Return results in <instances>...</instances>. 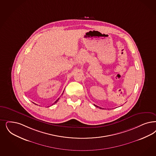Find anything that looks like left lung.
Listing matches in <instances>:
<instances>
[{
  "mask_svg": "<svg viewBox=\"0 0 156 156\" xmlns=\"http://www.w3.org/2000/svg\"><path fill=\"white\" fill-rule=\"evenodd\" d=\"M94 106H95V107H96L98 108V106H97V105H94Z\"/></svg>",
  "mask_w": 156,
  "mask_h": 156,
  "instance_id": "left-lung-1",
  "label": "left lung"
}]
</instances>
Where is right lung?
I'll return each mask as SVG.
<instances>
[{
	"instance_id": "right-lung-1",
	"label": "right lung",
	"mask_w": 156,
	"mask_h": 156,
	"mask_svg": "<svg viewBox=\"0 0 156 156\" xmlns=\"http://www.w3.org/2000/svg\"><path fill=\"white\" fill-rule=\"evenodd\" d=\"M63 92H64V91H63ZM59 98H58V100H56V101H55V102H54V104H55V103H56V102H58V100H59ZM53 104H52V105H53Z\"/></svg>"
}]
</instances>
